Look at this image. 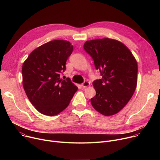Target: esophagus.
<instances>
[{
  "mask_svg": "<svg viewBox=\"0 0 160 160\" xmlns=\"http://www.w3.org/2000/svg\"><path fill=\"white\" fill-rule=\"evenodd\" d=\"M90 85V83L88 82H84L82 84V86L83 88H86L87 87L88 85Z\"/></svg>",
  "mask_w": 160,
  "mask_h": 160,
  "instance_id": "34e87169",
  "label": "esophagus"
}]
</instances>
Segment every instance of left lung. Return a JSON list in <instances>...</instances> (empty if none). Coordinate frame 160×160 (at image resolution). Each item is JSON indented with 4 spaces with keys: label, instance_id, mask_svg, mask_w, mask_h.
<instances>
[{
    "label": "left lung",
    "instance_id": "8db88e82",
    "mask_svg": "<svg viewBox=\"0 0 160 160\" xmlns=\"http://www.w3.org/2000/svg\"><path fill=\"white\" fill-rule=\"evenodd\" d=\"M83 48L102 76L92 83L96 95L91 98V104L104 116L115 115L125 106L135 92L138 63L128 48L117 40H88Z\"/></svg>",
    "mask_w": 160,
    "mask_h": 160
}]
</instances>
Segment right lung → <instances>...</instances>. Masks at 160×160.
Segmentation results:
<instances>
[{
  "label": "right lung",
  "instance_id": "obj_1",
  "mask_svg": "<svg viewBox=\"0 0 160 160\" xmlns=\"http://www.w3.org/2000/svg\"><path fill=\"white\" fill-rule=\"evenodd\" d=\"M73 47L66 40H55L33 51L22 67V85L33 106L42 114L52 117L69 105L78 87L60 73Z\"/></svg>",
  "mask_w": 160,
  "mask_h": 160
}]
</instances>
